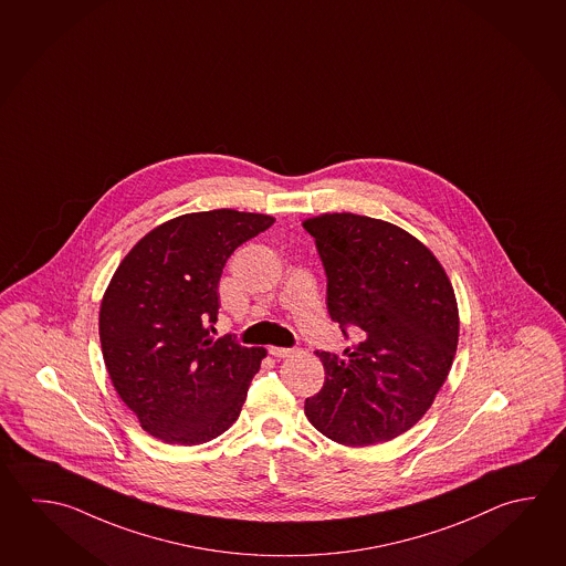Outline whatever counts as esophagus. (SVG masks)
Listing matches in <instances>:
<instances>
[{"label":"esophagus","instance_id":"esophagus-1","mask_svg":"<svg viewBox=\"0 0 566 566\" xmlns=\"http://www.w3.org/2000/svg\"><path fill=\"white\" fill-rule=\"evenodd\" d=\"M269 353H271L273 357H277V359H285L289 355H293L295 350L287 349V347H269Z\"/></svg>","mask_w":566,"mask_h":566}]
</instances>
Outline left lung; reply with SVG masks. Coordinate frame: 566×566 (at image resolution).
Returning <instances> with one entry per match:
<instances>
[{
  "label": "left lung",
  "mask_w": 566,
  "mask_h": 566,
  "mask_svg": "<svg viewBox=\"0 0 566 566\" xmlns=\"http://www.w3.org/2000/svg\"><path fill=\"white\" fill-rule=\"evenodd\" d=\"M327 273V308L355 345L317 350L325 382L305 401L317 431L340 444L391 441L429 411L451 370L459 311L451 281L401 227L355 213L303 221Z\"/></svg>",
  "instance_id": "obj_1"
}]
</instances>
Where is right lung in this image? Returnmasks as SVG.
I'll use <instances>...</instances> for the list:
<instances>
[{"label":"right lung","instance_id":"obj_1","mask_svg":"<svg viewBox=\"0 0 566 566\" xmlns=\"http://www.w3.org/2000/svg\"><path fill=\"white\" fill-rule=\"evenodd\" d=\"M275 219L235 209L175 217L125 255L103 295L99 339L115 391L142 429L201 444L237 421L263 347L211 339L219 279L237 247Z\"/></svg>","mask_w":566,"mask_h":566}]
</instances>
